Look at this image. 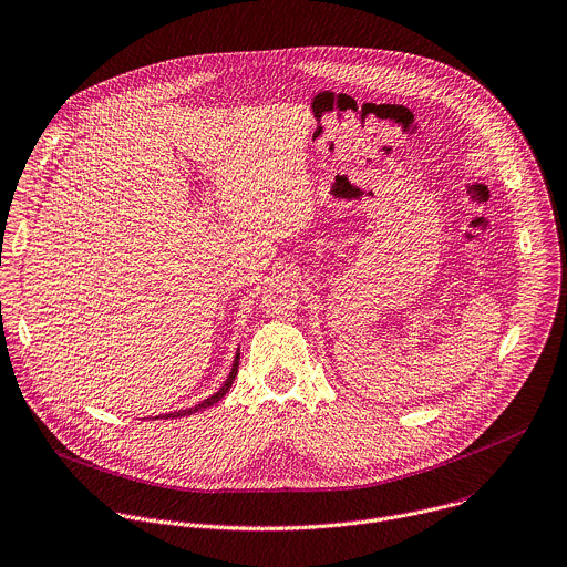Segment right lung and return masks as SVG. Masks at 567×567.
Listing matches in <instances>:
<instances>
[{
  "label": "right lung",
  "mask_w": 567,
  "mask_h": 567,
  "mask_svg": "<svg viewBox=\"0 0 567 567\" xmlns=\"http://www.w3.org/2000/svg\"><path fill=\"white\" fill-rule=\"evenodd\" d=\"M238 362H240V349H238V353H236V358H234V364H231V371H229V375H227V381L223 383V388H220L216 394H212L209 399H205V401H203V403H198L196 408H188V410H177V412H171V414H164V416H155V419H179V416H188V414L203 412V410L212 408L214 403H218L220 399H225V394L231 390V385H234V381H236V375H238Z\"/></svg>",
  "instance_id": "add662e5"
}]
</instances>
